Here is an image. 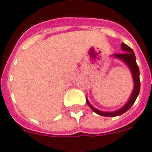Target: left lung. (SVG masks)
Returning <instances> with one entry per match:
<instances>
[{"instance_id": "1", "label": "left lung", "mask_w": 152, "mask_h": 152, "mask_svg": "<svg viewBox=\"0 0 152 152\" xmlns=\"http://www.w3.org/2000/svg\"><path fill=\"white\" fill-rule=\"evenodd\" d=\"M121 48L124 51L125 53H121V54H114L113 56L118 59H121L122 61L126 63V64L129 66V68L130 70L132 75H133V82H134V88L132 94H131L128 102L125 104L124 106L122 107V108L119 110H116V111H112V112H106V111H101V110H97L94 107L91 105V104L88 102V99L86 98V102L92 110L97 115H102V116H106V117H115V116H118L122 114H124L127 110L131 108V107L133 106V104L135 103L137 97L139 95L140 88V70L138 67L137 61H136V56L135 54L133 53V49L128 46L127 45L124 43H122L121 45Z\"/></svg>"}]
</instances>
